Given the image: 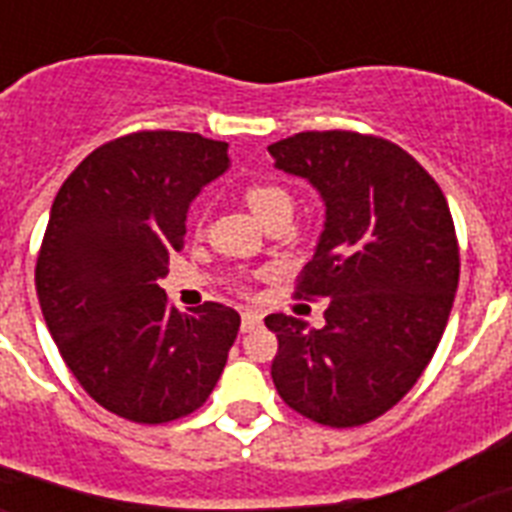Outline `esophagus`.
<instances>
[{
  "mask_svg": "<svg viewBox=\"0 0 512 512\" xmlns=\"http://www.w3.org/2000/svg\"><path fill=\"white\" fill-rule=\"evenodd\" d=\"M260 321H263V316H260L257 311H244V313H241V332H249V329H255Z\"/></svg>",
  "mask_w": 512,
  "mask_h": 512,
  "instance_id": "esophagus-1",
  "label": "esophagus"
}]
</instances>
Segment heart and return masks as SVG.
<instances>
[{"label": "heart", "instance_id": "1", "mask_svg": "<svg viewBox=\"0 0 512 512\" xmlns=\"http://www.w3.org/2000/svg\"><path fill=\"white\" fill-rule=\"evenodd\" d=\"M244 201L252 209V215L260 223H273V220H289L295 212V199L292 193L279 183H268V180H255L244 188Z\"/></svg>", "mask_w": 512, "mask_h": 512}]
</instances>
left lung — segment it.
<instances>
[{
  "label": "left lung",
  "mask_w": 512,
  "mask_h": 512,
  "mask_svg": "<svg viewBox=\"0 0 512 512\" xmlns=\"http://www.w3.org/2000/svg\"><path fill=\"white\" fill-rule=\"evenodd\" d=\"M305 177L327 220L297 295L329 300L321 329L271 313L273 385L329 428L377 420L420 380L444 335L460 249L438 183L404 148L358 132H300L268 146Z\"/></svg>",
  "instance_id": "8db88e82"
}]
</instances>
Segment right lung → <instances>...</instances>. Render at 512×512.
<instances>
[{
	"mask_svg": "<svg viewBox=\"0 0 512 512\" xmlns=\"http://www.w3.org/2000/svg\"><path fill=\"white\" fill-rule=\"evenodd\" d=\"M228 143L132 132L95 148L52 201L36 295L60 356L103 409L159 425L196 412L223 374L239 313H180L159 279L191 201L228 170Z\"/></svg>",
	"mask_w": 512,
	"mask_h": 512,
	"instance_id": "1",
	"label": "right lung"
}]
</instances>
